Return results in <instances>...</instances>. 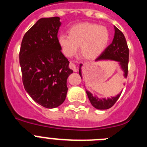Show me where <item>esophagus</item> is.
I'll list each match as a JSON object with an SVG mask.
<instances>
[{"label": "esophagus", "mask_w": 147, "mask_h": 147, "mask_svg": "<svg viewBox=\"0 0 147 147\" xmlns=\"http://www.w3.org/2000/svg\"><path fill=\"white\" fill-rule=\"evenodd\" d=\"M69 67H70V68H71V69H72L73 71H74V72H76V71H78V68H77V67H76V65L74 64V63H73V62H71V63H70Z\"/></svg>", "instance_id": "esophagus-1"}]
</instances>
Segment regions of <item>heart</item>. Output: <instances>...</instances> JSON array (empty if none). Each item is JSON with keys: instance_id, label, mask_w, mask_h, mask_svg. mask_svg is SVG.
Here are the masks:
<instances>
[{"instance_id": "obj_1", "label": "heart", "mask_w": 147, "mask_h": 147, "mask_svg": "<svg viewBox=\"0 0 147 147\" xmlns=\"http://www.w3.org/2000/svg\"><path fill=\"white\" fill-rule=\"evenodd\" d=\"M68 34H61L57 37L58 45L67 57L74 55L80 46L83 57L93 60L104 52L110 41L108 29L96 23H78L68 29Z\"/></svg>"}]
</instances>
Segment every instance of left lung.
<instances>
[{
	"instance_id": "8db88e82",
	"label": "left lung",
	"mask_w": 147,
	"mask_h": 147,
	"mask_svg": "<svg viewBox=\"0 0 147 147\" xmlns=\"http://www.w3.org/2000/svg\"><path fill=\"white\" fill-rule=\"evenodd\" d=\"M114 29H115V34H114V38L112 43L108 45V47L105 49V51L96 59V62L101 60H113L119 62L120 68L124 72V77L127 78V73H128V62H129V49L127 46L124 34L117 27L114 26ZM82 64H80L79 74L81 78H82ZM86 93L90 102L95 108L98 110H107L113 107L114 104L117 102L121 92L116 95L115 96L107 98H98L96 96H93L88 90H86Z\"/></svg>"
}]
</instances>
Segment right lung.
Segmentation results:
<instances>
[{
  "label": "right lung",
  "instance_id": "add662e5",
  "mask_svg": "<svg viewBox=\"0 0 147 147\" xmlns=\"http://www.w3.org/2000/svg\"><path fill=\"white\" fill-rule=\"evenodd\" d=\"M61 24L59 17L40 18L24 35L19 54L26 91L49 109L64 102L67 79L73 73L57 43Z\"/></svg>",
  "mask_w": 147,
  "mask_h": 147
}]
</instances>
